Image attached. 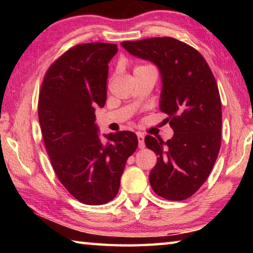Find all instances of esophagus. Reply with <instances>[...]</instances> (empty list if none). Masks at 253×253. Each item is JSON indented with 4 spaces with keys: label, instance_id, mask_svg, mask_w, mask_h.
<instances>
[{
    "label": "esophagus",
    "instance_id": "1",
    "mask_svg": "<svg viewBox=\"0 0 253 253\" xmlns=\"http://www.w3.org/2000/svg\"><path fill=\"white\" fill-rule=\"evenodd\" d=\"M137 138H138V147L144 148L145 147V140H144V135L142 132H137Z\"/></svg>",
    "mask_w": 253,
    "mask_h": 253
}]
</instances>
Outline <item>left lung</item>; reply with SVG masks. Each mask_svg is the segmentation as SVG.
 <instances>
[{"label": "left lung", "instance_id": "obj_1", "mask_svg": "<svg viewBox=\"0 0 253 253\" xmlns=\"http://www.w3.org/2000/svg\"><path fill=\"white\" fill-rule=\"evenodd\" d=\"M128 52L158 67L163 89L160 109L168 114L174 135L168 142L145 137L157 163L149 183L157 195L183 201L207 181L221 147L222 108L219 88L198 50L170 37L121 43Z\"/></svg>", "mask_w": 253, "mask_h": 253}]
</instances>
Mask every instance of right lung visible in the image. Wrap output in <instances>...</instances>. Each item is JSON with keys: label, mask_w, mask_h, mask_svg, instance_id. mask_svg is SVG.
Masks as SVG:
<instances>
[{"label": "right lung", "mask_w": 253, "mask_h": 253, "mask_svg": "<svg viewBox=\"0 0 253 253\" xmlns=\"http://www.w3.org/2000/svg\"><path fill=\"white\" fill-rule=\"evenodd\" d=\"M117 44H78L46 70L38 102L44 146L59 181L79 202L108 203L117 195L127 158L138 139L124 130L97 135L95 108L107 99L108 62Z\"/></svg>", "instance_id": "obj_1"}]
</instances>
